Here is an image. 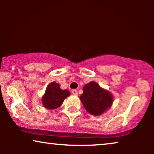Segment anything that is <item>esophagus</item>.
<instances>
[{
  "instance_id": "1",
  "label": "esophagus",
  "mask_w": 154,
  "mask_h": 154,
  "mask_svg": "<svg viewBox=\"0 0 154 154\" xmlns=\"http://www.w3.org/2000/svg\"><path fill=\"white\" fill-rule=\"evenodd\" d=\"M72 94H74V95H77V94H78V91H77V90H75V89L73 90H72Z\"/></svg>"
}]
</instances>
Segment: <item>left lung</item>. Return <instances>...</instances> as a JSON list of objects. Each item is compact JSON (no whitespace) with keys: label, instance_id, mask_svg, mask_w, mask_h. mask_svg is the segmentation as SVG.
<instances>
[{"label":"left lung","instance_id":"left-lung-1","mask_svg":"<svg viewBox=\"0 0 154 154\" xmlns=\"http://www.w3.org/2000/svg\"><path fill=\"white\" fill-rule=\"evenodd\" d=\"M83 91L80 99L85 110L90 114L102 115L112 105V94L108 90L101 88L96 82L91 81L86 84Z\"/></svg>","mask_w":154,"mask_h":154}]
</instances>
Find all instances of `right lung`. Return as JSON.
I'll return each mask as SVG.
<instances>
[{
    "label": "right lung",
    "instance_id": "right-lung-1",
    "mask_svg": "<svg viewBox=\"0 0 154 154\" xmlns=\"http://www.w3.org/2000/svg\"><path fill=\"white\" fill-rule=\"evenodd\" d=\"M69 95V91L62 90L60 84L52 82L46 88L45 94L42 97V102L46 109H54L60 107L65 99Z\"/></svg>",
    "mask_w": 154,
    "mask_h": 154
}]
</instances>
